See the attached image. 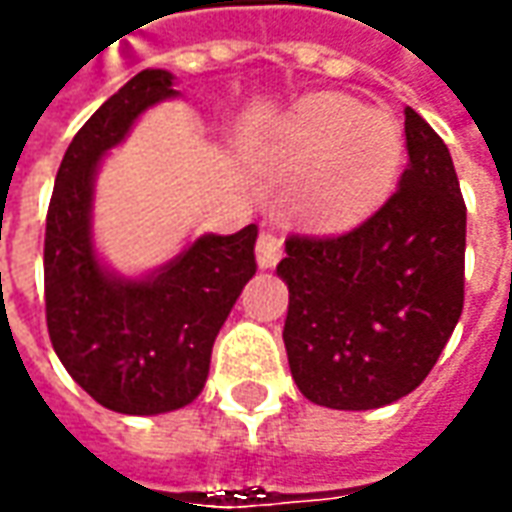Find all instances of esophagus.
Here are the masks:
<instances>
[{
	"instance_id": "34e87169",
	"label": "esophagus",
	"mask_w": 512,
	"mask_h": 512,
	"mask_svg": "<svg viewBox=\"0 0 512 512\" xmlns=\"http://www.w3.org/2000/svg\"><path fill=\"white\" fill-rule=\"evenodd\" d=\"M281 250H284V239L276 234V231H262L259 239H256V262L259 267H276L278 259H281Z\"/></svg>"
}]
</instances>
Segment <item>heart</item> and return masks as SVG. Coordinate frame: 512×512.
Masks as SVG:
<instances>
[{
    "label": "heart",
    "instance_id": "1",
    "mask_svg": "<svg viewBox=\"0 0 512 512\" xmlns=\"http://www.w3.org/2000/svg\"><path fill=\"white\" fill-rule=\"evenodd\" d=\"M401 133L382 111L337 94L295 105L278 130L276 158L303 172L298 209L323 228H345L382 203L401 167Z\"/></svg>",
    "mask_w": 512,
    "mask_h": 512
}]
</instances>
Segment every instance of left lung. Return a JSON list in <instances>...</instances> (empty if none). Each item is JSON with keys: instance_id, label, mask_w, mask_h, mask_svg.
<instances>
[{"instance_id": "1", "label": "left lung", "mask_w": 512, "mask_h": 512, "mask_svg": "<svg viewBox=\"0 0 512 512\" xmlns=\"http://www.w3.org/2000/svg\"><path fill=\"white\" fill-rule=\"evenodd\" d=\"M407 169L368 220L337 236L287 239L284 345L303 396L376 410L435 368L465 301V203L449 147L404 111Z\"/></svg>"}]
</instances>
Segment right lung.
<instances>
[{"label":"right lung","instance_id":"1","mask_svg":"<svg viewBox=\"0 0 512 512\" xmlns=\"http://www.w3.org/2000/svg\"><path fill=\"white\" fill-rule=\"evenodd\" d=\"M172 74L144 69L97 108L63 155L44 236V298L55 354L108 410L158 415L192 404L211 348L256 273L259 228L203 234L144 278L105 270L91 242V200L102 155L155 102L178 97Z\"/></svg>","mask_w":512,"mask_h":512}]
</instances>
